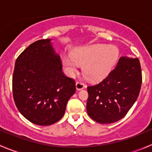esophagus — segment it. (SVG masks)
<instances>
[{
	"label": "esophagus",
	"mask_w": 152,
	"mask_h": 152,
	"mask_svg": "<svg viewBox=\"0 0 152 152\" xmlns=\"http://www.w3.org/2000/svg\"><path fill=\"white\" fill-rule=\"evenodd\" d=\"M76 89L79 90H82V89L85 88V86L83 82H82L81 81H77L76 83Z\"/></svg>",
	"instance_id": "34e87169"
}]
</instances>
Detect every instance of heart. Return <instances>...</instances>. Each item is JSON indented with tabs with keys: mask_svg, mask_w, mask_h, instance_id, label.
I'll return each mask as SVG.
<instances>
[{
	"mask_svg": "<svg viewBox=\"0 0 152 152\" xmlns=\"http://www.w3.org/2000/svg\"><path fill=\"white\" fill-rule=\"evenodd\" d=\"M118 49L113 45H95L77 49L73 56H65L62 63L70 75L77 72L79 64L83 65L84 73L87 79L100 80L113 69L118 59Z\"/></svg>",
	"mask_w": 152,
	"mask_h": 152,
	"instance_id": "heart-1",
	"label": "heart"
}]
</instances>
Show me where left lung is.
Here are the masks:
<instances>
[{
  "instance_id": "8db88e82",
  "label": "left lung",
  "mask_w": 152,
  "mask_h": 152,
  "mask_svg": "<svg viewBox=\"0 0 152 152\" xmlns=\"http://www.w3.org/2000/svg\"><path fill=\"white\" fill-rule=\"evenodd\" d=\"M142 84L138 58L121 57L104 79L87 87V114L95 121L112 124L123 118L137 100Z\"/></svg>"
}]
</instances>
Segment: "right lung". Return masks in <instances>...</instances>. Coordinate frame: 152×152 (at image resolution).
Wrapping results in <instances>:
<instances>
[{
  "mask_svg": "<svg viewBox=\"0 0 152 152\" xmlns=\"http://www.w3.org/2000/svg\"><path fill=\"white\" fill-rule=\"evenodd\" d=\"M12 91L17 108L27 120L48 126L63 117L76 82L62 72V61L50 39H39L17 58Z\"/></svg>",
  "mask_w": 152,
  "mask_h": 152,
  "instance_id": "right-lung-1",
  "label": "right lung"
}]
</instances>
